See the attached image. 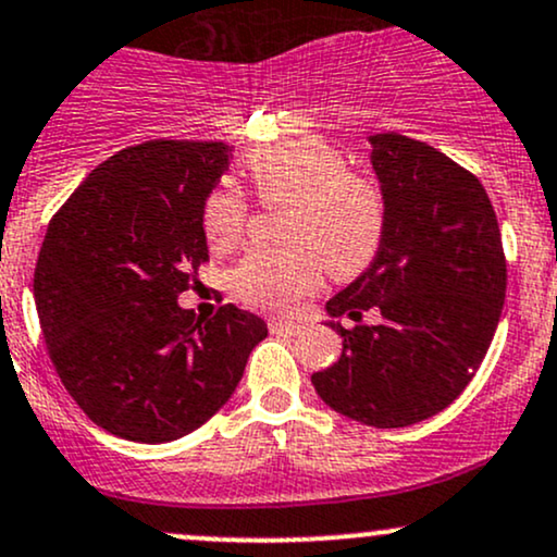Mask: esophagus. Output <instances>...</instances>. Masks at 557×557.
Masks as SVG:
<instances>
[{
  "label": "esophagus",
  "mask_w": 557,
  "mask_h": 557,
  "mask_svg": "<svg viewBox=\"0 0 557 557\" xmlns=\"http://www.w3.org/2000/svg\"><path fill=\"white\" fill-rule=\"evenodd\" d=\"M269 330H272V333L296 335V333H301V325L293 320H283V317H272V320H269Z\"/></svg>",
  "instance_id": "obj_1"
}]
</instances>
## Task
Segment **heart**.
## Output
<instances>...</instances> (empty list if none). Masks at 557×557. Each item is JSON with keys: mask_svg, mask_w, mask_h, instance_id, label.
<instances>
[{"mask_svg": "<svg viewBox=\"0 0 557 557\" xmlns=\"http://www.w3.org/2000/svg\"><path fill=\"white\" fill-rule=\"evenodd\" d=\"M264 203H288L283 240L288 246L253 250L232 272V290L259 309H293L320 285L322 264L333 277H354L375 259L383 240V198L364 176L348 171L333 145L317 137L285 139L246 158ZM248 206L235 187L222 185L203 206L211 248L230 250L246 230Z\"/></svg>", "mask_w": 557, "mask_h": 557, "instance_id": "obj_1", "label": "heart"}]
</instances>
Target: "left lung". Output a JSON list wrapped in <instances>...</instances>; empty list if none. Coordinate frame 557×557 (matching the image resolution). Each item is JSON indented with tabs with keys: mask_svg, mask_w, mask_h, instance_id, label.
Listing matches in <instances>:
<instances>
[{
	"mask_svg": "<svg viewBox=\"0 0 557 557\" xmlns=\"http://www.w3.org/2000/svg\"><path fill=\"white\" fill-rule=\"evenodd\" d=\"M383 195L375 259L325 304L344 338L333 368L314 372L335 412L372 428H405L447 409L484 362L505 304L503 237L486 189L431 145L370 134ZM375 326L346 331L339 317Z\"/></svg>",
	"mask_w": 557,
	"mask_h": 557,
	"instance_id": "obj_1",
	"label": "left lung"
}]
</instances>
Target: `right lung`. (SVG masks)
<instances>
[{
  "instance_id": "obj_1",
  "label": "right lung",
  "mask_w": 557,
  "mask_h": 557,
  "mask_svg": "<svg viewBox=\"0 0 557 557\" xmlns=\"http://www.w3.org/2000/svg\"><path fill=\"white\" fill-rule=\"evenodd\" d=\"M224 143L150 139L100 163L54 213L34 272L50 359L113 436L166 444L235 394L267 322L227 304L180 307L209 259L203 206L230 169Z\"/></svg>"
}]
</instances>
